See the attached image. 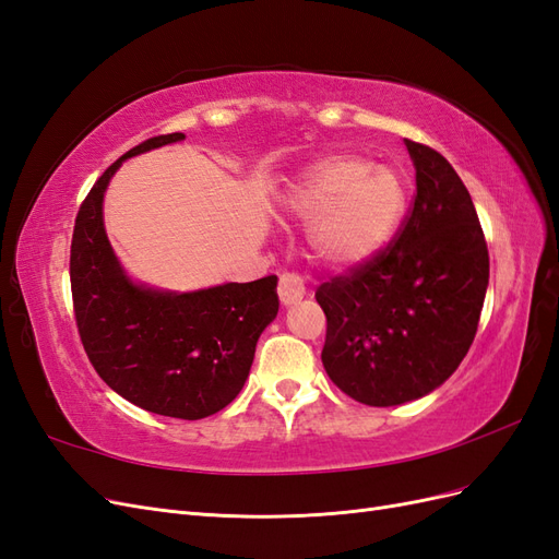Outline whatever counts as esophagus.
<instances>
[{
  "mask_svg": "<svg viewBox=\"0 0 559 559\" xmlns=\"http://www.w3.org/2000/svg\"><path fill=\"white\" fill-rule=\"evenodd\" d=\"M277 294L284 306H294V302L306 296V284H302V280L296 273H284L280 277Z\"/></svg>",
  "mask_w": 559,
  "mask_h": 559,
  "instance_id": "obj_1",
  "label": "esophagus"
}]
</instances>
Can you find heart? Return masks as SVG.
<instances>
[{"label":"heart","instance_id":"heart-1","mask_svg":"<svg viewBox=\"0 0 559 559\" xmlns=\"http://www.w3.org/2000/svg\"><path fill=\"white\" fill-rule=\"evenodd\" d=\"M286 207L310 222V245L329 265H354L373 257L401 224L405 189L389 167L354 154L310 165L289 189Z\"/></svg>","mask_w":559,"mask_h":559}]
</instances>
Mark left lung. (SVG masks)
<instances>
[{"label": "left lung", "mask_w": 559, "mask_h": 559, "mask_svg": "<svg viewBox=\"0 0 559 559\" xmlns=\"http://www.w3.org/2000/svg\"><path fill=\"white\" fill-rule=\"evenodd\" d=\"M417 191L386 247L326 277L321 361L349 399L386 408L441 386L476 337L489 253L464 181L436 148L405 140Z\"/></svg>", "instance_id": "8db88e82"}]
</instances>
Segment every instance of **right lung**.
I'll return each instance as SVG.
<instances>
[{"label":"right lung","mask_w":559,"mask_h":559,"mask_svg":"<svg viewBox=\"0 0 559 559\" xmlns=\"http://www.w3.org/2000/svg\"><path fill=\"white\" fill-rule=\"evenodd\" d=\"M179 140L173 132L138 144L93 183L74 222L70 282L81 345L97 376L148 413L202 419L240 394L280 300L275 275L193 294L151 292L123 275L103 224L107 183L126 158Z\"/></svg>","instance_id":"obj_1"}]
</instances>
